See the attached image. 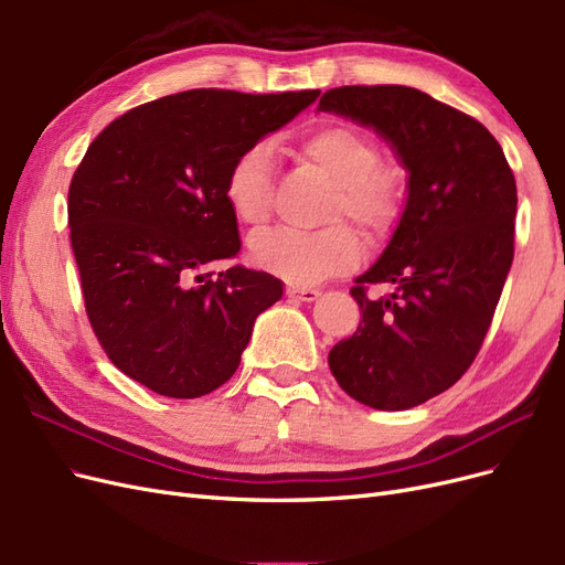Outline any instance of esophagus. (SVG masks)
<instances>
[{"label": "esophagus", "mask_w": 565, "mask_h": 565, "mask_svg": "<svg viewBox=\"0 0 565 565\" xmlns=\"http://www.w3.org/2000/svg\"><path fill=\"white\" fill-rule=\"evenodd\" d=\"M287 297H289V299H297V301H316V299L320 297V289L289 285V287H287Z\"/></svg>", "instance_id": "esophagus-1"}]
</instances>
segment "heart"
<instances>
[{
    "mask_svg": "<svg viewBox=\"0 0 565 565\" xmlns=\"http://www.w3.org/2000/svg\"><path fill=\"white\" fill-rule=\"evenodd\" d=\"M301 156L337 185L330 218L341 214L370 235H384L396 224L403 183L380 164V148L367 134L347 125H328L301 141ZM224 195L233 216L245 226H262L273 210V150L252 143L226 174ZM254 262L295 285H316L353 268L363 256V241L344 224L322 231L273 228L249 245Z\"/></svg>",
    "mask_w": 565,
    "mask_h": 565,
    "instance_id": "obj_1",
    "label": "heart"
}]
</instances>
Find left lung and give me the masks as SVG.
<instances>
[{"mask_svg":"<svg viewBox=\"0 0 565 565\" xmlns=\"http://www.w3.org/2000/svg\"><path fill=\"white\" fill-rule=\"evenodd\" d=\"M320 113L377 131L407 172L384 252L355 278L363 320L328 363L351 398L407 409L448 391L483 344L514 262L516 181L473 117L401 84L324 92ZM367 281H391L367 300Z\"/></svg>","mask_w":565,"mask_h":565,"instance_id":"obj_1","label":"left lung"}]
</instances>
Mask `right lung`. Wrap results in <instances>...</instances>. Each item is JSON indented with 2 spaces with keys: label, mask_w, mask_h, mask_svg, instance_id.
I'll use <instances>...</instances> for the list:
<instances>
[{
  "label": "right lung",
  "mask_w": 565,
  "mask_h": 565,
  "mask_svg": "<svg viewBox=\"0 0 565 565\" xmlns=\"http://www.w3.org/2000/svg\"><path fill=\"white\" fill-rule=\"evenodd\" d=\"M318 94L191 89L125 113L92 141L67 226L89 322L127 377L167 398H200L233 377L282 282L241 264L207 273L241 252L226 174Z\"/></svg>",
  "instance_id": "add662e5"
}]
</instances>
